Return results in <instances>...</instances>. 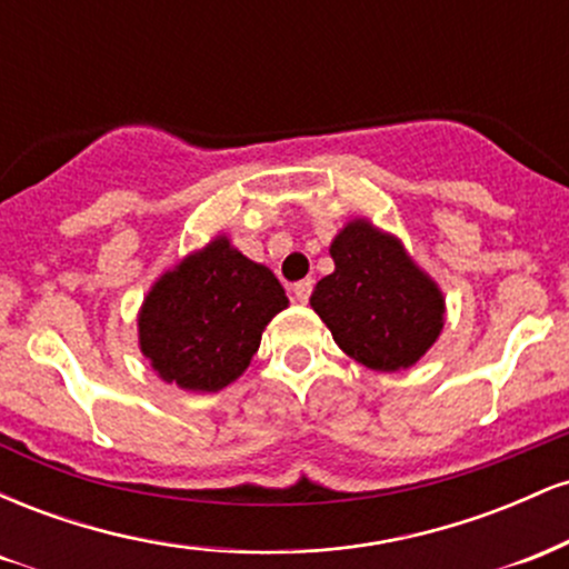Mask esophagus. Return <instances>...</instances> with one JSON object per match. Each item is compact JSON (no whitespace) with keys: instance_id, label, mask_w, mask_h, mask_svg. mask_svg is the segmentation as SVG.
I'll list each match as a JSON object with an SVG mask.
<instances>
[{"instance_id":"34e87169","label":"esophagus","mask_w":569,"mask_h":569,"mask_svg":"<svg viewBox=\"0 0 569 569\" xmlns=\"http://www.w3.org/2000/svg\"><path fill=\"white\" fill-rule=\"evenodd\" d=\"M291 291H293V299H297V302H307V299H310V293H312V280L307 278V280H299V283H293L291 286Z\"/></svg>"}]
</instances>
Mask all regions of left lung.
<instances>
[{
  "label": "left lung",
  "instance_id": "left-lung-1",
  "mask_svg": "<svg viewBox=\"0 0 569 569\" xmlns=\"http://www.w3.org/2000/svg\"><path fill=\"white\" fill-rule=\"evenodd\" d=\"M335 272L318 280L310 307L335 342L375 371L415 367L443 329L447 302L396 234L350 219L329 246Z\"/></svg>",
  "mask_w": 569,
  "mask_h": 569
}]
</instances>
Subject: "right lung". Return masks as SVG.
Instances as JSON below:
<instances>
[{"mask_svg": "<svg viewBox=\"0 0 569 569\" xmlns=\"http://www.w3.org/2000/svg\"><path fill=\"white\" fill-rule=\"evenodd\" d=\"M286 307L270 267L217 234L154 280L139 310V348L162 382L217 393L248 369L267 323Z\"/></svg>", "mask_w": 569, "mask_h": 569, "instance_id": "add662e5", "label": "right lung"}]
</instances>
